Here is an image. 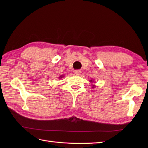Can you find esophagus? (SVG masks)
<instances>
[{"mask_svg": "<svg viewBox=\"0 0 148 148\" xmlns=\"http://www.w3.org/2000/svg\"><path fill=\"white\" fill-rule=\"evenodd\" d=\"M74 72L76 75H80L81 74V71L80 70H76V71H75Z\"/></svg>", "mask_w": 148, "mask_h": 148, "instance_id": "esophagus-1", "label": "esophagus"}]
</instances>
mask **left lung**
Listing matches in <instances>:
<instances>
[{"instance_id": "left-lung-1", "label": "left lung", "mask_w": 148, "mask_h": 148, "mask_svg": "<svg viewBox=\"0 0 148 148\" xmlns=\"http://www.w3.org/2000/svg\"><path fill=\"white\" fill-rule=\"evenodd\" d=\"M93 81H92V80H90V83H92ZM95 87V85H92V88H94Z\"/></svg>"}]
</instances>
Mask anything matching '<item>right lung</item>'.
I'll return each instance as SVG.
<instances>
[{
	"label": "right lung",
	"instance_id": "right-lung-1",
	"mask_svg": "<svg viewBox=\"0 0 148 148\" xmlns=\"http://www.w3.org/2000/svg\"><path fill=\"white\" fill-rule=\"evenodd\" d=\"M62 77H64V75H62V76H60V77H59V79H61V78H62Z\"/></svg>",
	"mask_w": 148,
	"mask_h": 148
}]
</instances>
